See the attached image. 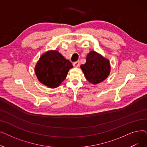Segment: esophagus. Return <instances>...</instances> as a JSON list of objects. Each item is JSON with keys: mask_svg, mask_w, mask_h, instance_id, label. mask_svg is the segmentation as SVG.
I'll list each match as a JSON object with an SVG mask.
<instances>
[{"mask_svg": "<svg viewBox=\"0 0 147 147\" xmlns=\"http://www.w3.org/2000/svg\"><path fill=\"white\" fill-rule=\"evenodd\" d=\"M73 65L74 67H78L80 65V62L79 61H77L73 63Z\"/></svg>", "mask_w": 147, "mask_h": 147, "instance_id": "1", "label": "esophagus"}]
</instances>
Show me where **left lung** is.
Here are the masks:
<instances>
[{"mask_svg": "<svg viewBox=\"0 0 147 147\" xmlns=\"http://www.w3.org/2000/svg\"><path fill=\"white\" fill-rule=\"evenodd\" d=\"M86 79L92 84L104 81L110 73L109 61L95 51H91L86 57V63L80 66Z\"/></svg>", "mask_w": 147, "mask_h": 147, "instance_id": "8db88e82", "label": "left lung"}]
</instances>
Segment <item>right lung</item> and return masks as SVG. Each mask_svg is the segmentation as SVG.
I'll return each mask as SVG.
<instances>
[{"instance_id": "right-lung-1", "label": "right lung", "mask_w": 147, "mask_h": 147, "mask_svg": "<svg viewBox=\"0 0 147 147\" xmlns=\"http://www.w3.org/2000/svg\"><path fill=\"white\" fill-rule=\"evenodd\" d=\"M73 67L71 62L57 51H51L41 56L36 65L35 73L42 83L50 88H55L65 80Z\"/></svg>"}]
</instances>
